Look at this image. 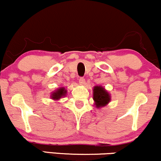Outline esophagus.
I'll return each instance as SVG.
<instances>
[{
    "label": "esophagus",
    "instance_id": "esophagus-1",
    "mask_svg": "<svg viewBox=\"0 0 161 161\" xmlns=\"http://www.w3.org/2000/svg\"><path fill=\"white\" fill-rule=\"evenodd\" d=\"M84 82H85V80H84V77H80V78L79 79V84H80V85H84Z\"/></svg>",
    "mask_w": 161,
    "mask_h": 161
}]
</instances>
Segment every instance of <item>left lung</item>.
Here are the masks:
<instances>
[{
  "label": "left lung",
  "instance_id": "8db88e82",
  "mask_svg": "<svg viewBox=\"0 0 161 161\" xmlns=\"http://www.w3.org/2000/svg\"><path fill=\"white\" fill-rule=\"evenodd\" d=\"M93 99L96 107L100 109L109 104L111 100V95L103 86H95L93 89Z\"/></svg>",
  "mask_w": 161,
  "mask_h": 161
}]
</instances>
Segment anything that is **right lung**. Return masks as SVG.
Instances as JSON below:
<instances>
[{
    "mask_svg": "<svg viewBox=\"0 0 161 161\" xmlns=\"http://www.w3.org/2000/svg\"><path fill=\"white\" fill-rule=\"evenodd\" d=\"M67 90L64 87H59L57 90H54L53 92H52L50 97H51L52 100L54 101H58L62 97H65L67 94Z\"/></svg>",
    "mask_w": 161,
    "mask_h": 161,
    "instance_id": "obj_1",
    "label": "right lung"
}]
</instances>
